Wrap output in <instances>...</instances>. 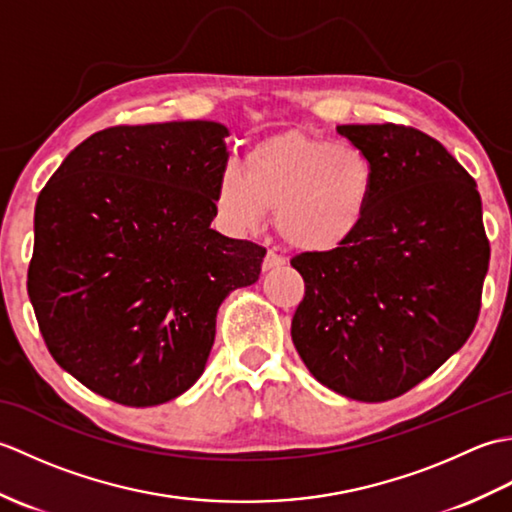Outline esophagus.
Segmentation results:
<instances>
[{
    "label": "esophagus",
    "mask_w": 512,
    "mask_h": 512,
    "mask_svg": "<svg viewBox=\"0 0 512 512\" xmlns=\"http://www.w3.org/2000/svg\"><path fill=\"white\" fill-rule=\"evenodd\" d=\"M284 264H286V257L277 255L275 250H268L266 257H264V264H262V268H264V270H275V268L284 266Z\"/></svg>",
    "instance_id": "obj_1"
}]
</instances>
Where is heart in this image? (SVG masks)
<instances>
[{
  "label": "heart",
  "mask_w": 512,
  "mask_h": 512,
  "mask_svg": "<svg viewBox=\"0 0 512 512\" xmlns=\"http://www.w3.org/2000/svg\"><path fill=\"white\" fill-rule=\"evenodd\" d=\"M376 173L361 149L290 129L248 151L244 169L226 167L217 211L239 231H253L275 211L281 239L301 253H332L365 226Z\"/></svg>",
  "instance_id": "1"
}]
</instances>
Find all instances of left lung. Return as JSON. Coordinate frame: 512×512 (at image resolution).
Segmentation results:
<instances>
[{"mask_svg": "<svg viewBox=\"0 0 512 512\" xmlns=\"http://www.w3.org/2000/svg\"><path fill=\"white\" fill-rule=\"evenodd\" d=\"M336 132L372 160L374 202L350 244L292 257L306 295L290 334L321 385L385 402L469 339L491 246L475 180L436 138L394 123Z\"/></svg>", "mask_w": 512, "mask_h": 512, "instance_id": "left-lung-1", "label": "left lung"}]
</instances>
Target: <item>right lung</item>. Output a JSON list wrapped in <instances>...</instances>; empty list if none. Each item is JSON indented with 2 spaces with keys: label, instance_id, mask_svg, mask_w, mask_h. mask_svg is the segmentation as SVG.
I'll return each mask as SVG.
<instances>
[{
  "label": "right lung",
  "instance_id": "obj_1",
  "mask_svg": "<svg viewBox=\"0 0 512 512\" xmlns=\"http://www.w3.org/2000/svg\"><path fill=\"white\" fill-rule=\"evenodd\" d=\"M228 129L116 125L41 189L28 297L54 361L94 394L154 407L204 372L220 303L262 273L264 246L211 228Z\"/></svg>",
  "mask_w": 512,
  "mask_h": 512
}]
</instances>
